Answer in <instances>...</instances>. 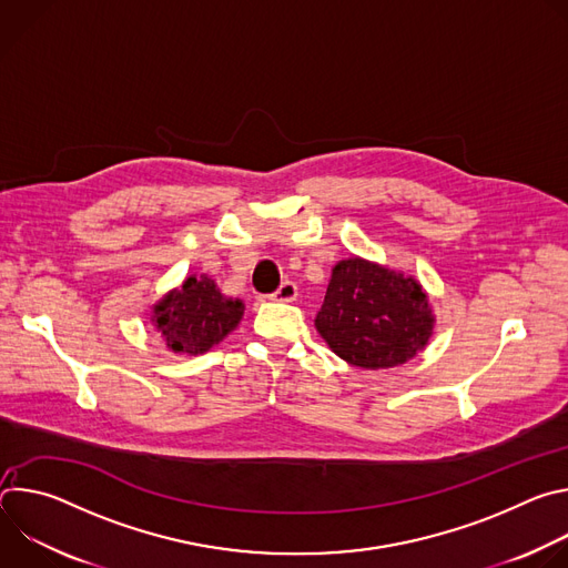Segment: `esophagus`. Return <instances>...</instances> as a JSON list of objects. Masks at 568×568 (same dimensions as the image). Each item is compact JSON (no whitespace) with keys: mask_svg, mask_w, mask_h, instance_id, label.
Masks as SVG:
<instances>
[{"mask_svg":"<svg viewBox=\"0 0 568 568\" xmlns=\"http://www.w3.org/2000/svg\"><path fill=\"white\" fill-rule=\"evenodd\" d=\"M296 296H298V287H296V283H292V281H283V283L278 285V290L272 294L274 301H285V303L294 301Z\"/></svg>","mask_w":568,"mask_h":568,"instance_id":"1","label":"esophagus"}]
</instances>
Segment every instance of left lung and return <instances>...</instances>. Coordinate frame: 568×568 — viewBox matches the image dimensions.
I'll list each match as a JSON object with an SVG mask.
<instances>
[{"label": "left lung", "instance_id": "left-lung-1", "mask_svg": "<svg viewBox=\"0 0 568 568\" xmlns=\"http://www.w3.org/2000/svg\"><path fill=\"white\" fill-rule=\"evenodd\" d=\"M314 326L335 355L375 371L404 364L423 351L434 316L412 276L351 258L333 270Z\"/></svg>", "mask_w": 568, "mask_h": 568}]
</instances>
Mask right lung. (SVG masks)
Listing matches in <instances>:
<instances>
[{
  "mask_svg": "<svg viewBox=\"0 0 568 568\" xmlns=\"http://www.w3.org/2000/svg\"><path fill=\"white\" fill-rule=\"evenodd\" d=\"M242 310L209 276H191L154 307V328L175 353L202 355L237 326Z\"/></svg>",
  "mask_w": 568,
  "mask_h": 568,
  "instance_id": "obj_1",
  "label": "right lung"
}]
</instances>
